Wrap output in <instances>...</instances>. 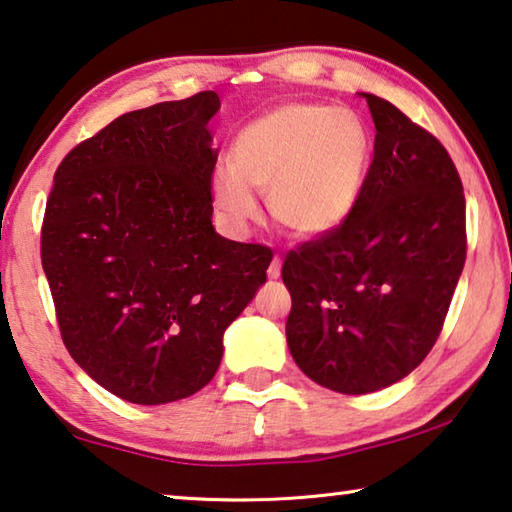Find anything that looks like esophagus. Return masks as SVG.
Masks as SVG:
<instances>
[{"mask_svg":"<svg viewBox=\"0 0 512 512\" xmlns=\"http://www.w3.org/2000/svg\"><path fill=\"white\" fill-rule=\"evenodd\" d=\"M280 269H282V257L280 255H273V259H271V264H269V278L271 280H275V278H280Z\"/></svg>","mask_w":512,"mask_h":512,"instance_id":"obj_1","label":"esophagus"}]
</instances>
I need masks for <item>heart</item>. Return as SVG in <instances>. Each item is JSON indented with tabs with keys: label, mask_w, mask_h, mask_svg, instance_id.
I'll use <instances>...</instances> for the list:
<instances>
[{
	"label": "heart",
	"mask_w": 512,
	"mask_h": 512,
	"mask_svg": "<svg viewBox=\"0 0 512 512\" xmlns=\"http://www.w3.org/2000/svg\"><path fill=\"white\" fill-rule=\"evenodd\" d=\"M369 168V134L351 111L285 104L237 134L232 164L212 173V196L234 225L259 216L255 191H269L275 221L298 237H319L344 221Z\"/></svg>",
	"instance_id": "obj_1"
}]
</instances>
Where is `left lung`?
I'll use <instances>...</instances> for the list:
<instances>
[{
	"instance_id": "1",
	"label": "left lung",
	"mask_w": 512,
	"mask_h": 512,
	"mask_svg": "<svg viewBox=\"0 0 512 512\" xmlns=\"http://www.w3.org/2000/svg\"><path fill=\"white\" fill-rule=\"evenodd\" d=\"M376 143L353 212L285 257L287 344L314 383L369 394L440 337L467 257L465 193L444 145L364 93Z\"/></svg>"
}]
</instances>
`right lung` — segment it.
<instances>
[{
	"label": "right lung",
	"instance_id": "1",
	"mask_svg": "<svg viewBox=\"0 0 512 512\" xmlns=\"http://www.w3.org/2000/svg\"><path fill=\"white\" fill-rule=\"evenodd\" d=\"M214 91L129 111L54 173L40 259L61 339L97 385L129 403L205 387L223 332L266 282L273 253L212 225Z\"/></svg>",
	"mask_w": 512,
	"mask_h": 512
}]
</instances>
